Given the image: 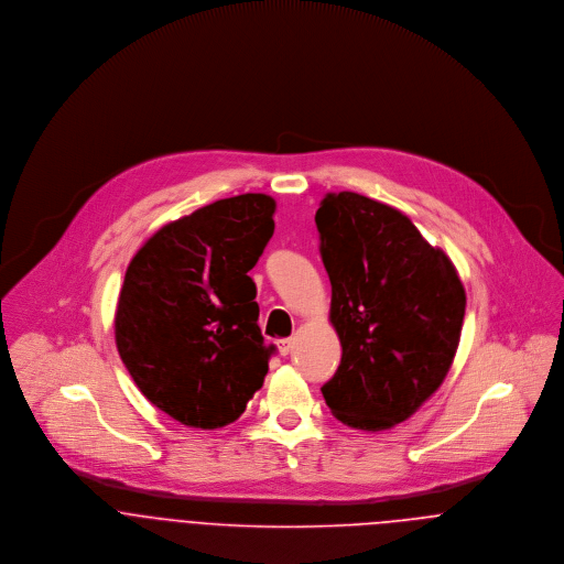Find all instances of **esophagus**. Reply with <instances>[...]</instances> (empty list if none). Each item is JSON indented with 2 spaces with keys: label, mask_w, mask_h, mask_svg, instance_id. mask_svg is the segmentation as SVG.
<instances>
[{
  "label": "esophagus",
  "mask_w": 564,
  "mask_h": 564,
  "mask_svg": "<svg viewBox=\"0 0 564 564\" xmlns=\"http://www.w3.org/2000/svg\"><path fill=\"white\" fill-rule=\"evenodd\" d=\"M293 345H295V338H280V340H278V347H280V354H282V356H289L291 349H293Z\"/></svg>",
  "instance_id": "1"
}]
</instances>
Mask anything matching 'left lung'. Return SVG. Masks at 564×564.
<instances>
[{
    "label": "left lung",
    "mask_w": 564,
    "mask_h": 564,
    "mask_svg": "<svg viewBox=\"0 0 564 564\" xmlns=\"http://www.w3.org/2000/svg\"><path fill=\"white\" fill-rule=\"evenodd\" d=\"M332 284L329 323L343 356L322 393L362 432L410 419L447 378L467 295L452 258L402 210L360 193H327L315 215Z\"/></svg>",
    "instance_id": "obj_1"
}]
</instances>
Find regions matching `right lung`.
<instances>
[{"label": "right lung", "instance_id": "add662e5", "mask_svg": "<svg viewBox=\"0 0 564 564\" xmlns=\"http://www.w3.org/2000/svg\"><path fill=\"white\" fill-rule=\"evenodd\" d=\"M275 199L245 193L156 230L128 264L115 343L139 391L188 427L237 421L275 345L258 327L247 275L273 237Z\"/></svg>", "mask_w": 564, "mask_h": 564}]
</instances>
